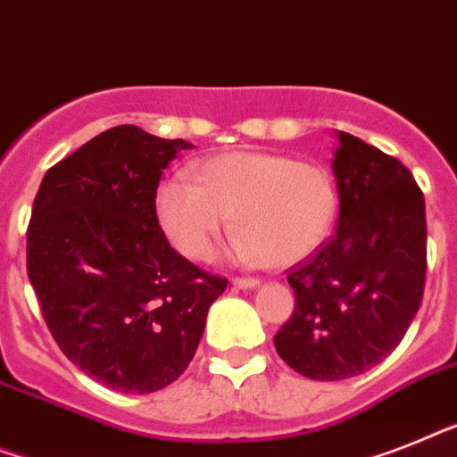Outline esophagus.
I'll list each match as a JSON object with an SVG mask.
<instances>
[{
  "label": "esophagus",
  "mask_w": 457,
  "mask_h": 457,
  "mask_svg": "<svg viewBox=\"0 0 457 457\" xmlns=\"http://www.w3.org/2000/svg\"><path fill=\"white\" fill-rule=\"evenodd\" d=\"M233 287L254 289V287H259V280H254V278H233Z\"/></svg>",
  "instance_id": "obj_1"
}]
</instances>
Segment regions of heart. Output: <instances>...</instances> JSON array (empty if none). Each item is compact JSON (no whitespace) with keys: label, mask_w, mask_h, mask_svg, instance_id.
Wrapping results in <instances>:
<instances>
[{"label":"heart","mask_w":457,"mask_h":457,"mask_svg":"<svg viewBox=\"0 0 457 457\" xmlns=\"http://www.w3.org/2000/svg\"><path fill=\"white\" fill-rule=\"evenodd\" d=\"M187 179L156 191V217L170 243L207 262L233 217V254L245 263L289 269L329 237L338 191L329 170L285 154L228 152L203 161Z\"/></svg>","instance_id":"heart-1"}]
</instances>
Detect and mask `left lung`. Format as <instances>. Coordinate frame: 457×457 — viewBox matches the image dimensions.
I'll list each match as a JSON object with an SVG mask.
<instances>
[{"mask_svg": "<svg viewBox=\"0 0 457 457\" xmlns=\"http://www.w3.org/2000/svg\"><path fill=\"white\" fill-rule=\"evenodd\" d=\"M337 137L338 228L289 269L296 308L273 338L312 380L353 378L386 360L416 318L428 269L425 198L411 170L355 135Z\"/></svg>", "mask_w": 457, "mask_h": 457, "instance_id": "8db88e82", "label": "left lung"}]
</instances>
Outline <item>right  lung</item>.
<instances>
[{
  "label": "right lung",
  "mask_w": 457,
  "mask_h": 457,
  "mask_svg": "<svg viewBox=\"0 0 457 457\" xmlns=\"http://www.w3.org/2000/svg\"><path fill=\"white\" fill-rule=\"evenodd\" d=\"M184 139L104 130L48 170L28 226V278L53 338L90 378L156 392L194 360L228 280L172 250L156 188Z\"/></svg>",
  "instance_id": "right-lung-1"
}]
</instances>
